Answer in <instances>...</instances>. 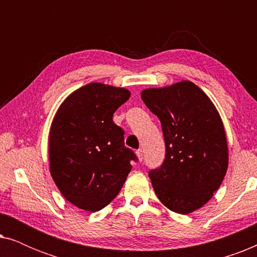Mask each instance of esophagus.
Segmentation results:
<instances>
[{
  "instance_id": "34e87169",
  "label": "esophagus",
  "mask_w": 257,
  "mask_h": 257,
  "mask_svg": "<svg viewBox=\"0 0 257 257\" xmlns=\"http://www.w3.org/2000/svg\"><path fill=\"white\" fill-rule=\"evenodd\" d=\"M136 153H137V158H138V160L142 161V160H143V157H144L143 150H138Z\"/></svg>"
}]
</instances>
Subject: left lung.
<instances>
[{"label":"left lung","instance_id":"left-lung-1","mask_svg":"<svg viewBox=\"0 0 257 257\" xmlns=\"http://www.w3.org/2000/svg\"><path fill=\"white\" fill-rule=\"evenodd\" d=\"M142 99L159 118L166 154L149 177L158 199L179 214L201 208L228 168V145L215 105L189 80L145 89Z\"/></svg>","mask_w":257,"mask_h":257}]
</instances>
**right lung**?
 <instances>
[{
	"mask_svg": "<svg viewBox=\"0 0 257 257\" xmlns=\"http://www.w3.org/2000/svg\"><path fill=\"white\" fill-rule=\"evenodd\" d=\"M130 96L124 87L90 83L66 97L52 120L50 174L62 195L86 212H98L118 195L137 160L112 119Z\"/></svg>",
	"mask_w": 257,
	"mask_h": 257,
	"instance_id": "1",
	"label": "right lung"
}]
</instances>
